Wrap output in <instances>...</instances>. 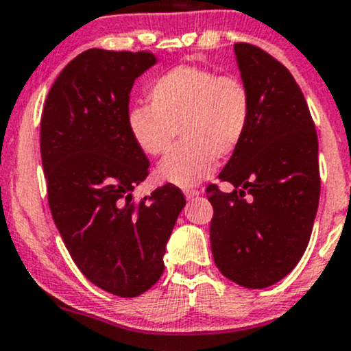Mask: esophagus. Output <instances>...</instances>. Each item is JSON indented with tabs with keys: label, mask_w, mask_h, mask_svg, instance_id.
<instances>
[{
	"label": "esophagus",
	"mask_w": 351,
	"mask_h": 351,
	"mask_svg": "<svg viewBox=\"0 0 351 351\" xmlns=\"http://www.w3.org/2000/svg\"><path fill=\"white\" fill-rule=\"evenodd\" d=\"M199 194H201V191H197V189H186V191H184V196H186L187 199H193V197L199 196Z\"/></svg>",
	"instance_id": "obj_1"
}]
</instances>
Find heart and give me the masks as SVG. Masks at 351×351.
<instances>
[{"label": "heart", "mask_w": 351, "mask_h": 351, "mask_svg": "<svg viewBox=\"0 0 351 351\" xmlns=\"http://www.w3.org/2000/svg\"><path fill=\"white\" fill-rule=\"evenodd\" d=\"M149 104L130 108L126 126L135 145L158 157L162 182L193 187L213 174L216 158L238 150L254 111L250 88L234 74L218 75L197 66H177L158 75L147 91Z\"/></svg>", "instance_id": "heart-1"}]
</instances>
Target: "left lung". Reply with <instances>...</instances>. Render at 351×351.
<instances>
[{
  "instance_id": "8db88e82",
  "label": "left lung",
  "mask_w": 351,
  "mask_h": 351,
  "mask_svg": "<svg viewBox=\"0 0 351 351\" xmlns=\"http://www.w3.org/2000/svg\"><path fill=\"white\" fill-rule=\"evenodd\" d=\"M254 111L243 142L209 184V240L216 267L247 289L284 279L304 255L319 202L317 135L304 95L287 67L252 43H234Z\"/></svg>"
}]
</instances>
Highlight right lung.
I'll return each instance as SVG.
<instances>
[{"mask_svg": "<svg viewBox=\"0 0 351 351\" xmlns=\"http://www.w3.org/2000/svg\"><path fill=\"white\" fill-rule=\"evenodd\" d=\"M155 62L143 50H86L64 67L42 111L53 223L86 279L120 298H136L160 279L165 247L186 206L172 184L138 202L132 196L150 162L126 126L130 91Z\"/></svg>", "mask_w": 351, "mask_h": 351, "instance_id": "right-lung-1", "label": "right lung"}]
</instances>
